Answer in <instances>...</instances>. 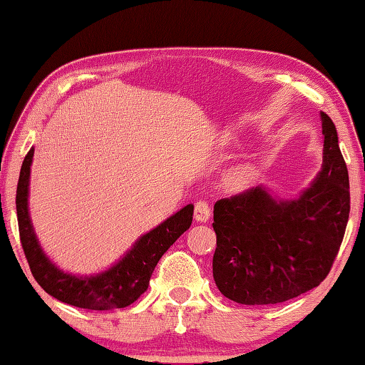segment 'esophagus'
I'll return each mask as SVG.
<instances>
[{
  "instance_id": "1",
  "label": "esophagus",
  "mask_w": 365,
  "mask_h": 365,
  "mask_svg": "<svg viewBox=\"0 0 365 365\" xmlns=\"http://www.w3.org/2000/svg\"><path fill=\"white\" fill-rule=\"evenodd\" d=\"M211 217V207L206 201H197L195 205V219L197 222H207Z\"/></svg>"
}]
</instances>
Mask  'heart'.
<instances>
[{
  "mask_svg": "<svg viewBox=\"0 0 365 365\" xmlns=\"http://www.w3.org/2000/svg\"><path fill=\"white\" fill-rule=\"evenodd\" d=\"M252 180V170L250 168H237L230 172L228 175V183L230 187L235 190H242L245 187H248Z\"/></svg>",
  "mask_w": 365,
  "mask_h": 365,
  "instance_id": "1",
  "label": "heart"
}]
</instances>
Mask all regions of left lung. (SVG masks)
<instances>
[{"mask_svg": "<svg viewBox=\"0 0 365 365\" xmlns=\"http://www.w3.org/2000/svg\"><path fill=\"white\" fill-rule=\"evenodd\" d=\"M324 164L293 200L265 187L214 205L215 285L238 304L264 306L296 298L329 275L349 219V178L335 123L320 113Z\"/></svg>", "mask_w": 365, "mask_h": 365, "instance_id": "1", "label": "left lung"}]
</instances>
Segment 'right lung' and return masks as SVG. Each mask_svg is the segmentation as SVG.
Returning a JSON list of instances; mask_svg holds the SVG:
<instances>
[{"label": "right lung", "instance_id": "add662e5", "mask_svg": "<svg viewBox=\"0 0 365 365\" xmlns=\"http://www.w3.org/2000/svg\"><path fill=\"white\" fill-rule=\"evenodd\" d=\"M34 151V148H30L24 159L16 195L21 243L34 279L53 298L76 307L90 309V311H110V309L130 306L148 289L159 259L190 228L193 220V205L182 207L163 224L140 237L132 250H128L110 269L88 277L67 274L49 261L45 251L41 250L30 220L29 183Z\"/></svg>", "mask_w": 365, "mask_h": 365}]
</instances>
